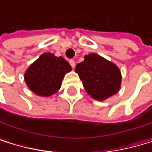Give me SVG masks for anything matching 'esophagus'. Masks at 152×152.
Listing matches in <instances>:
<instances>
[{"mask_svg": "<svg viewBox=\"0 0 152 152\" xmlns=\"http://www.w3.org/2000/svg\"><path fill=\"white\" fill-rule=\"evenodd\" d=\"M70 64H71V66L72 67V68H74L75 67V61L74 60H70Z\"/></svg>", "mask_w": 152, "mask_h": 152, "instance_id": "34e87169", "label": "esophagus"}]
</instances>
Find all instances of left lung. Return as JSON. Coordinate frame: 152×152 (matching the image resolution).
Here are the masks:
<instances>
[{"mask_svg":"<svg viewBox=\"0 0 152 152\" xmlns=\"http://www.w3.org/2000/svg\"><path fill=\"white\" fill-rule=\"evenodd\" d=\"M75 72L79 74L86 92L97 101H104L120 90V69L96 53L86 55L84 61L76 65Z\"/></svg>","mask_w":152,"mask_h":152,"instance_id":"obj_1","label":"left lung"}]
</instances>
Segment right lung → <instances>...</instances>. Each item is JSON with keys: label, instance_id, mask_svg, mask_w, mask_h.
I'll return each mask as SVG.
<instances>
[{"label": "right lung", "instance_id": "right-lung-1", "mask_svg": "<svg viewBox=\"0 0 152 152\" xmlns=\"http://www.w3.org/2000/svg\"><path fill=\"white\" fill-rule=\"evenodd\" d=\"M71 71L72 67L65 59L45 52L28 68L24 80L31 91L48 97L59 91L64 75Z\"/></svg>", "mask_w": 152, "mask_h": 152}]
</instances>
